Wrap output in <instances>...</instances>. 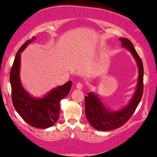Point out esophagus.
Here are the masks:
<instances>
[{"label":"esophagus","mask_w":157,"mask_h":157,"mask_svg":"<svg viewBox=\"0 0 157 157\" xmlns=\"http://www.w3.org/2000/svg\"><path fill=\"white\" fill-rule=\"evenodd\" d=\"M76 88H77V89H79V90H81V89H82V88H83V84L82 83H78L76 85Z\"/></svg>","instance_id":"obj_1"}]
</instances>
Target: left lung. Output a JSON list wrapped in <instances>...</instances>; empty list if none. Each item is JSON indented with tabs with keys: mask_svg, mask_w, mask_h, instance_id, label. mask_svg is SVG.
<instances>
[{
	"mask_svg": "<svg viewBox=\"0 0 157 157\" xmlns=\"http://www.w3.org/2000/svg\"><path fill=\"white\" fill-rule=\"evenodd\" d=\"M122 47L130 52L137 62L139 75L135 91L128 105L119 110L108 109L98 97V95L90 92L85 97L86 116L93 128L98 130L109 131L123 125L135 112L143 94L144 68L142 59L130 41L127 38H119Z\"/></svg>",
	"mask_w": 157,
	"mask_h": 157,
	"instance_id": "left-lung-1",
	"label": "left lung"
}]
</instances>
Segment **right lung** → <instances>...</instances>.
<instances>
[{
    "label": "right lung",
    "instance_id": "obj_1",
    "mask_svg": "<svg viewBox=\"0 0 157 157\" xmlns=\"http://www.w3.org/2000/svg\"><path fill=\"white\" fill-rule=\"evenodd\" d=\"M34 37L22 45L17 51L11 68L10 81L12 90V101L17 112L29 125L37 128H50L57 121L60 113V101L69 94L71 81L52 89L42 98H35L22 85L20 77V53L25 50Z\"/></svg>",
    "mask_w": 157,
    "mask_h": 157
}]
</instances>
